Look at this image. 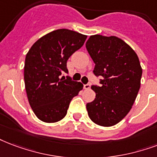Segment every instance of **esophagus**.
I'll use <instances>...</instances> for the list:
<instances>
[{
	"label": "esophagus",
	"instance_id": "esophagus-1",
	"mask_svg": "<svg viewBox=\"0 0 157 157\" xmlns=\"http://www.w3.org/2000/svg\"><path fill=\"white\" fill-rule=\"evenodd\" d=\"M90 88V84L84 85V89H85V90H89Z\"/></svg>",
	"mask_w": 157,
	"mask_h": 157
}]
</instances>
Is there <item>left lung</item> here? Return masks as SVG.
Segmentation results:
<instances>
[{
  "instance_id": "8db88e82",
  "label": "left lung",
  "mask_w": 157,
  "mask_h": 157,
  "mask_svg": "<svg viewBox=\"0 0 157 157\" xmlns=\"http://www.w3.org/2000/svg\"><path fill=\"white\" fill-rule=\"evenodd\" d=\"M86 47L95 64L93 72L104 77L101 86H91L95 99L86 104L88 115L100 126H113L128 113L137 98L142 74L139 59L116 36L91 35Z\"/></svg>"
}]
</instances>
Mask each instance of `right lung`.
<instances>
[{
	"label": "right lung",
	"mask_w": 157,
	"mask_h": 157,
	"mask_svg": "<svg viewBox=\"0 0 157 157\" xmlns=\"http://www.w3.org/2000/svg\"><path fill=\"white\" fill-rule=\"evenodd\" d=\"M87 36L60 29L41 37L25 57L24 78L30 107L37 118L45 123H56L67 113L72 98L83 89L81 82L67 73L68 58L83 46Z\"/></svg>",
	"instance_id": "right-lung-1"
}]
</instances>
